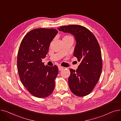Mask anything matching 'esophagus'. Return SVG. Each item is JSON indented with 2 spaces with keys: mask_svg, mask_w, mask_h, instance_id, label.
<instances>
[{
  "mask_svg": "<svg viewBox=\"0 0 121 121\" xmlns=\"http://www.w3.org/2000/svg\"><path fill=\"white\" fill-rule=\"evenodd\" d=\"M63 69V67H61V66H58V69L59 71H61Z\"/></svg>",
  "mask_w": 121,
  "mask_h": 121,
  "instance_id": "obj_1",
  "label": "esophagus"
}]
</instances>
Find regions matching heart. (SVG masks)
I'll return each instance as SVG.
<instances>
[{"mask_svg":"<svg viewBox=\"0 0 121 121\" xmlns=\"http://www.w3.org/2000/svg\"><path fill=\"white\" fill-rule=\"evenodd\" d=\"M65 37H71V36H65Z\"/></svg>","mask_w":121,"mask_h":121,"instance_id":"heart-1","label":"heart"}]
</instances>
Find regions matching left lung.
<instances>
[{
	"mask_svg": "<svg viewBox=\"0 0 121 121\" xmlns=\"http://www.w3.org/2000/svg\"><path fill=\"white\" fill-rule=\"evenodd\" d=\"M58 29L74 36L76 45L73 56L80 62L76 71L69 69V89L76 96H87L98 83L102 71V58L99 43L91 32L81 25L62 26Z\"/></svg>",
	"mask_w": 121,
	"mask_h": 121,
	"instance_id": "1",
	"label": "left lung"
}]
</instances>
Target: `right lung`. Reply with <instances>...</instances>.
I'll return each mask as SVG.
<instances>
[{
  "label": "right lung",
  "instance_id": "right-lung-1",
  "mask_svg": "<svg viewBox=\"0 0 121 121\" xmlns=\"http://www.w3.org/2000/svg\"><path fill=\"white\" fill-rule=\"evenodd\" d=\"M57 33L53 28L32 30L24 37L18 49L17 68L20 80L28 91L37 98H46L54 89L58 68L56 65L45 66L42 61Z\"/></svg>",
  "mask_w": 121,
  "mask_h": 121
}]
</instances>
